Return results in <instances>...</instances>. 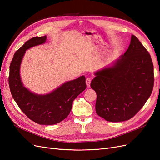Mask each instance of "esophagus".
Here are the masks:
<instances>
[{
    "label": "esophagus",
    "instance_id": "34e87169",
    "mask_svg": "<svg viewBox=\"0 0 160 160\" xmlns=\"http://www.w3.org/2000/svg\"><path fill=\"white\" fill-rule=\"evenodd\" d=\"M91 79L90 78H87L86 79V84H87V87H90V85H91Z\"/></svg>",
    "mask_w": 160,
    "mask_h": 160
}]
</instances>
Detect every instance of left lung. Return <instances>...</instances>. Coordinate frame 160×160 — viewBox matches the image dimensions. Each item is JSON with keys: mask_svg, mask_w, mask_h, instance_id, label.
Returning <instances> with one entry per match:
<instances>
[{"mask_svg": "<svg viewBox=\"0 0 160 160\" xmlns=\"http://www.w3.org/2000/svg\"><path fill=\"white\" fill-rule=\"evenodd\" d=\"M91 87L97 93L96 112L109 122L132 118L152 94L153 65L147 49L132 35L130 44L112 67L95 74Z\"/></svg>", "mask_w": 160, "mask_h": 160, "instance_id": "8db88e82", "label": "left lung"}]
</instances>
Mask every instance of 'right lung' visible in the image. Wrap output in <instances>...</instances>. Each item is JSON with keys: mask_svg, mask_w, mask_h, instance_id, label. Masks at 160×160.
<instances>
[{"mask_svg": "<svg viewBox=\"0 0 160 160\" xmlns=\"http://www.w3.org/2000/svg\"><path fill=\"white\" fill-rule=\"evenodd\" d=\"M46 40V36L34 37L15 52L10 65L8 83L15 102L28 118L39 124L52 125L68 117L74 99L86 89L87 85L85 76H81L65 82L44 95L32 93L23 86L20 76V66L26 50L42 44Z\"/></svg>", "mask_w": 160, "mask_h": 160, "instance_id": "right-lung-1", "label": "right lung"}]
</instances>
